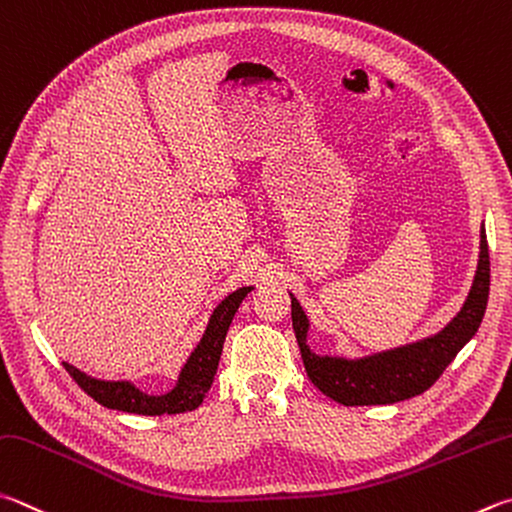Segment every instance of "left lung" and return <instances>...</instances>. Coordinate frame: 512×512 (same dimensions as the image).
Instances as JSON below:
<instances>
[{
    "label": "left lung",
    "instance_id": "8db88e82",
    "mask_svg": "<svg viewBox=\"0 0 512 512\" xmlns=\"http://www.w3.org/2000/svg\"><path fill=\"white\" fill-rule=\"evenodd\" d=\"M490 291V257L486 230L481 228V253L477 275L448 327L412 345L374 353L365 358L318 356L306 345L309 320L291 293V318L297 345L302 351L306 376L311 383L342 405H392L430 389L463 345L475 336L483 320Z\"/></svg>",
    "mask_w": 512,
    "mask_h": 512
}]
</instances>
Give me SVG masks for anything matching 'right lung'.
Wrapping results in <instances>:
<instances>
[{"instance_id":"obj_1","label":"right lung","mask_w":512,"mask_h":512,"mask_svg":"<svg viewBox=\"0 0 512 512\" xmlns=\"http://www.w3.org/2000/svg\"><path fill=\"white\" fill-rule=\"evenodd\" d=\"M250 291H253V286L237 288L235 293H230L226 300H221L217 309L212 311L206 333H203L201 342L194 347L188 362L183 365L174 389H170L167 394L150 396L129 383V380L91 378L85 371L69 365V362H64V369L69 371V376L76 380L80 389H85V394L94 398L96 403L109 407V410L143 416L183 414L197 410L203 403V398H206L212 380H215L230 322L235 318L241 300H244Z\"/></svg>"}]
</instances>
